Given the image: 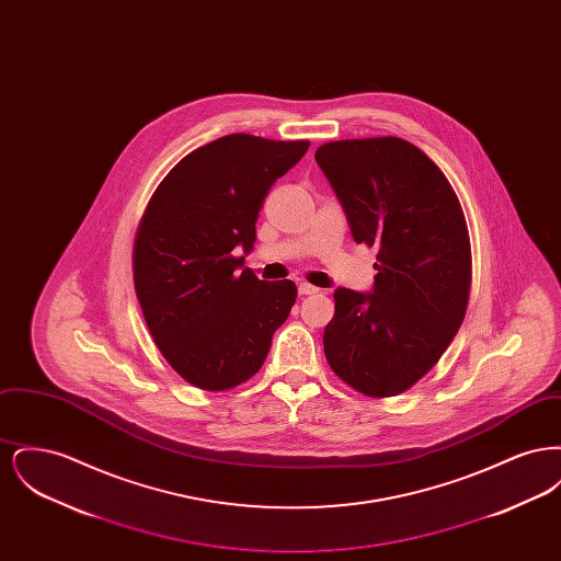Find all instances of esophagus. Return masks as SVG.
<instances>
[{
	"mask_svg": "<svg viewBox=\"0 0 561 561\" xmlns=\"http://www.w3.org/2000/svg\"><path fill=\"white\" fill-rule=\"evenodd\" d=\"M298 294H302V296H309V294H318V288L316 286H311V284H298Z\"/></svg>",
	"mask_w": 561,
	"mask_h": 561,
	"instance_id": "34e87169",
	"label": "esophagus"
}]
</instances>
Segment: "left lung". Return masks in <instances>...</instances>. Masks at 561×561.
<instances>
[{
    "label": "left lung",
    "instance_id": "1",
    "mask_svg": "<svg viewBox=\"0 0 561 561\" xmlns=\"http://www.w3.org/2000/svg\"><path fill=\"white\" fill-rule=\"evenodd\" d=\"M316 161L353 240L378 250L373 293H334L325 359L353 389L398 396L437 364L465 320L471 288L465 214L444 172L396 136L325 142Z\"/></svg>",
    "mask_w": 561,
    "mask_h": 561
}]
</instances>
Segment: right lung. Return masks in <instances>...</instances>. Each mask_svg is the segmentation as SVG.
I'll return each mask as SVG.
<instances>
[{
  "label": "right lung",
  "instance_id": "right-lung-1",
  "mask_svg": "<svg viewBox=\"0 0 561 561\" xmlns=\"http://www.w3.org/2000/svg\"><path fill=\"white\" fill-rule=\"evenodd\" d=\"M309 140L229 134L191 151L156 188L134 240V288L149 332L187 382L225 391L267 359L296 286L265 282L243 256L268 188Z\"/></svg>",
  "mask_w": 561,
  "mask_h": 561
}]
</instances>
